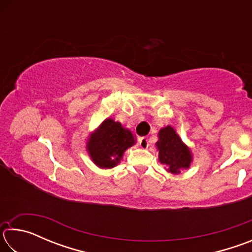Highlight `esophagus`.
Masks as SVG:
<instances>
[{"label":"esophagus","mask_w":252,"mask_h":252,"mask_svg":"<svg viewBox=\"0 0 252 252\" xmlns=\"http://www.w3.org/2000/svg\"><path fill=\"white\" fill-rule=\"evenodd\" d=\"M139 143H140V147L142 149H148L149 147V140L147 136H142V138L139 139Z\"/></svg>","instance_id":"34e87169"}]
</instances>
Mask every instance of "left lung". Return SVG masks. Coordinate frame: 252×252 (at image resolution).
<instances>
[{
    "label": "left lung",
    "instance_id": "obj_1",
    "mask_svg": "<svg viewBox=\"0 0 252 252\" xmlns=\"http://www.w3.org/2000/svg\"><path fill=\"white\" fill-rule=\"evenodd\" d=\"M158 136L159 140L156 146L159 151V161L165 165L168 172L179 174L182 170L190 167L192 162L190 149L182 142L171 126L162 127Z\"/></svg>",
    "mask_w": 252,
    "mask_h": 252
}]
</instances>
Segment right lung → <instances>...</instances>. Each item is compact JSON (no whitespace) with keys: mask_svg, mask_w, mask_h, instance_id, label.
Here are the masks:
<instances>
[{"mask_svg":"<svg viewBox=\"0 0 252 252\" xmlns=\"http://www.w3.org/2000/svg\"><path fill=\"white\" fill-rule=\"evenodd\" d=\"M134 143L132 132L109 118L89 136L87 151L97 167L111 169L120 163L123 153Z\"/></svg>","mask_w":252,"mask_h":252,"instance_id":"1","label":"right lung"}]
</instances>
